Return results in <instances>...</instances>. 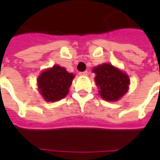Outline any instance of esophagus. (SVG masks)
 I'll return each mask as SVG.
<instances>
[{"mask_svg":"<svg viewBox=\"0 0 160 160\" xmlns=\"http://www.w3.org/2000/svg\"><path fill=\"white\" fill-rule=\"evenodd\" d=\"M87 73H88V72H87V71H84V72H80V73H79V74H80V75H81V76H85V75H87Z\"/></svg>","mask_w":160,"mask_h":160,"instance_id":"obj_1","label":"esophagus"}]
</instances>
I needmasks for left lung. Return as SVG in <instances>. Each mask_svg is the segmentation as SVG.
Here are the masks:
<instances>
[{
	"label": "left lung",
	"mask_w": 160,
	"mask_h": 160,
	"mask_svg": "<svg viewBox=\"0 0 160 160\" xmlns=\"http://www.w3.org/2000/svg\"><path fill=\"white\" fill-rule=\"evenodd\" d=\"M95 81L99 87V94L107 101H117L127 92L129 79L126 73L111 64L104 63L95 68Z\"/></svg>",
	"instance_id": "8db88e82"
}]
</instances>
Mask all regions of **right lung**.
Returning <instances> with one entry per match:
<instances>
[{
    "mask_svg": "<svg viewBox=\"0 0 160 160\" xmlns=\"http://www.w3.org/2000/svg\"><path fill=\"white\" fill-rule=\"evenodd\" d=\"M73 77L58 65L42 72L38 79V86L44 100L55 102L63 98L68 93Z\"/></svg>",
    "mask_w": 160,
    "mask_h": 160,
    "instance_id": "right-lung-1",
    "label": "right lung"
}]
</instances>
